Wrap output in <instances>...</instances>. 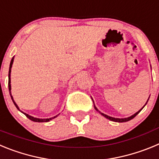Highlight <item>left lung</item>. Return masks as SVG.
<instances>
[{"instance_id": "obj_1", "label": "left lung", "mask_w": 159, "mask_h": 159, "mask_svg": "<svg viewBox=\"0 0 159 159\" xmlns=\"http://www.w3.org/2000/svg\"><path fill=\"white\" fill-rule=\"evenodd\" d=\"M147 102H146V104H147ZM146 104H145V105H146ZM145 105H144V106H143V107H142L141 109H140V110L139 111H137V112H136V113H134V115H132V116H130V117H127V118H123V119H119V118H114V117H111V116H107V115H105V114H103V113H102V112H101V111H99L98 110V109H97V107H96L95 106V104H94V107H95V110H96L97 111L99 112V114H101V115H102V116H104L105 118H107V119H109V120H111V121H113V122H117V123H124V122L130 121V119H134V118L136 116H137L138 114L139 113V112L141 111L142 110H143V108L144 107H145Z\"/></svg>"}]
</instances>
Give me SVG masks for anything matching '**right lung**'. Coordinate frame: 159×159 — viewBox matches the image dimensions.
Segmentation results:
<instances>
[{"label": "right lung", "mask_w": 159, "mask_h": 159, "mask_svg": "<svg viewBox=\"0 0 159 159\" xmlns=\"http://www.w3.org/2000/svg\"><path fill=\"white\" fill-rule=\"evenodd\" d=\"M13 60H14V57L12 58V60H11V62H10V65H9V71H8V90H9V94H10L11 98H12V102H13L14 105L16 106V107L20 111L22 112L24 115H25V116H26V117L29 118L30 120H32V121H33V122H37V123H43V122H48V121H50V120H52V119H55V118H57V116L60 115V114H59V115H57V116H54V117L49 118V119H39V118H35V117H33V116H29V115H28V114L25 113V112H23L22 111L20 110L19 107L17 106V104L16 103V102L14 101L13 98H12V94H11V78H10V76H11V69H12V64H13Z\"/></svg>", "instance_id": "obj_1"}]
</instances>
